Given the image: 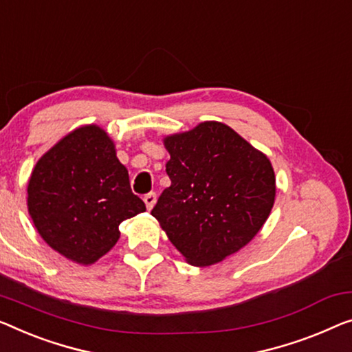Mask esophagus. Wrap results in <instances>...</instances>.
Returning <instances> with one entry per match:
<instances>
[{
    "mask_svg": "<svg viewBox=\"0 0 352 352\" xmlns=\"http://www.w3.org/2000/svg\"><path fill=\"white\" fill-rule=\"evenodd\" d=\"M144 202L148 210L153 208V206L156 204V192H146L144 196Z\"/></svg>",
    "mask_w": 352,
    "mask_h": 352,
    "instance_id": "esophagus-1",
    "label": "esophagus"
}]
</instances>
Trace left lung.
<instances>
[{"mask_svg": "<svg viewBox=\"0 0 352 352\" xmlns=\"http://www.w3.org/2000/svg\"><path fill=\"white\" fill-rule=\"evenodd\" d=\"M164 145L170 186L151 214L192 265L207 267L237 253L274 207L269 158L218 122L166 138Z\"/></svg>", "mask_w": 352, "mask_h": 352, "instance_id": "obj_1", "label": "left lung"}]
</instances>
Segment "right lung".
<instances>
[{
	"label": "right lung",
	"mask_w": 352,
	"mask_h": 352,
	"mask_svg": "<svg viewBox=\"0 0 352 352\" xmlns=\"http://www.w3.org/2000/svg\"><path fill=\"white\" fill-rule=\"evenodd\" d=\"M28 212L41 237L65 258L93 264L120 239L122 221L145 212L113 142L98 126L72 131L36 164Z\"/></svg>",
	"instance_id": "1"
}]
</instances>
